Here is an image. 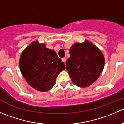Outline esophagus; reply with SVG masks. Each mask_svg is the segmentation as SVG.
<instances>
[{"label":"esophagus","mask_w":124,"mask_h":124,"mask_svg":"<svg viewBox=\"0 0 124 124\" xmlns=\"http://www.w3.org/2000/svg\"><path fill=\"white\" fill-rule=\"evenodd\" d=\"M62 62H64L65 63H66V58H65V57H63V58H62Z\"/></svg>","instance_id":"1"}]
</instances>
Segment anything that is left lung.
<instances>
[{"instance_id": "8db88e82", "label": "left lung", "mask_w": 124, "mask_h": 124, "mask_svg": "<svg viewBox=\"0 0 124 124\" xmlns=\"http://www.w3.org/2000/svg\"><path fill=\"white\" fill-rule=\"evenodd\" d=\"M70 54L66 65L73 84L86 87L95 82L104 67L102 52L92 42L85 41L72 45Z\"/></svg>"}]
</instances>
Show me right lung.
Here are the masks:
<instances>
[{
    "mask_svg": "<svg viewBox=\"0 0 124 124\" xmlns=\"http://www.w3.org/2000/svg\"><path fill=\"white\" fill-rule=\"evenodd\" d=\"M19 65L27 83L41 92L51 89L59 72L65 69L64 62L56 52L37 41L22 52Z\"/></svg>",
    "mask_w": 124,
    "mask_h": 124,
    "instance_id": "obj_1",
    "label": "right lung"
}]
</instances>
